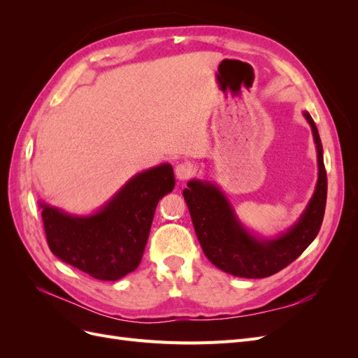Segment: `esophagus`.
Segmentation results:
<instances>
[{"instance_id":"obj_1","label":"esophagus","mask_w":358,"mask_h":358,"mask_svg":"<svg viewBox=\"0 0 358 358\" xmlns=\"http://www.w3.org/2000/svg\"><path fill=\"white\" fill-rule=\"evenodd\" d=\"M194 167L189 164V162H180V164L176 166L175 169V173H176V178L179 180H187L189 178L194 176Z\"/></svg>"}]
</instances>
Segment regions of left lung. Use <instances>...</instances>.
Wrapping results in <instances>:
<instances>
[{"instance_id":"left-lung-1","label":"left lung","mask_w":358,"mask_h":358,"mask_svg":"<svg viewBox=\"0 0 358 358\" xmlns=\"http://www.w3.org/2000/svg\"><path fill=\"white\" fill-rule=\"evenodd\" d=\"M318 154V180L313 196L299 221L276 239H258L249 233L230 201L212 182L189 180L183 199L204 255L218 268L239 278H267L291 264L315 239L324 218L327 200V173L322 159L318 129L308 112Z\"/></svg>"}]
</instances>
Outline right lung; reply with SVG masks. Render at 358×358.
Returning a JSON list of instances; mask_svg holds the SVG:
<instances>
[{
  "label": "right lung",
  "instance_id": "right-lung-1",
  "mask_svg": "<svg viewBox=\"0 0 358 358\" xmlns=\"http://www.w3.org/2000/svg\"><path fill=\"white\" fill-rule=\"evenodd\" d=\"M173 188V167L161 164L129 179L99 212L88 216L40 203L50 251L95 279L124 278L142 262L157 204Z\"/></svg>",
  "mask_w": 358,
  "mask_h": 358
}]
</instances>
